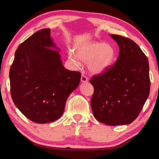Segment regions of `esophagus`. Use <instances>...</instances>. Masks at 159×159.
Segmentation results:
<instances>
[{
	"instance_id": "1",
	"label": "esophagus",
	"mask_w": 159,
	"mask_h": 159,
	"mask_svg": "<svg viewBox=\"0 0 159 159\" xmlns=\"http://www.w3.org/2000/svg\"><path fill=\"white\" fill-rule=\"evenodd\" d=\"M81 82H88V78L87 76H85L84 75H82L81 76Z\"/></svg>"
}]
</instances>
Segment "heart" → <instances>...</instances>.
<instances>
[{
	"label": "heart",
	"mask_w": 159,
	"mask_h": 159,
	"mask_svg": "<svg viewBox=\"0 0 159 159\" xmlns=\"http://www.w3.org/2000/svg\"><path fill=\"white\" fill-rule=\"evenodd\" d=\"M116 56V49L112 44L89 42L75 47V54L70 52L68 57L75 66H80V60L87 63L88 68L91 72L100 74L112 66Z\"/></svg>",
	"instance_id": "obj_1"
}]
</instances>
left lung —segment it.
Segmentation results:
<instances>
[{"label": "left lung", "mask_w": 159, "mask_h": 159, "mask_svg": "<svg viewBox=\"0 0 159 159\" xmlns=\"http://www.w3.org/2000/svg\"><path fill=\"white\" fill-rule=\"evenodd\" d=\"M118 44L117 60L106 71L93 76L91 100L94 117L109 126L129 124L138 117L150 91L148 59L129 38L111 34Z\"/></svg>", "instance_id": "left-lung-1"}]
</instances>
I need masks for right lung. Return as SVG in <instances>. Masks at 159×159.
<instances>
[{
  "label": "right lung",
  "instance_id": "obj_1",
  "mask_svg": "<svg viewBox=\"0 0 159 159\" xmlns=\"http://www.w3.org/2000/svg\"><path fill=\"white\" fill-rule=\"evenodd\" d=\"M51 30H38L19 44L10 70V93L20 112L38 124L54 121L63 115L70 94L81 74L64 68L60 49Z\"/></svg>",
  "mask_w": 159,
  "mask_h": 159
}]
</instances>
